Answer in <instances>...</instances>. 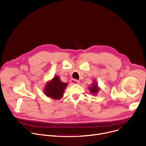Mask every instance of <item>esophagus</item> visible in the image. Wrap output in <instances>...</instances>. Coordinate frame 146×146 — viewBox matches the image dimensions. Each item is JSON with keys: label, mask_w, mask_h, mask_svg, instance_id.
<instances>
[{"label": "esophagus", "mask_w": 146, "mask_h": 146, "mask_svg": "<svg viewBox=\"0 0 146 146\" xmlns=\"http://www.w3.org/2000/svg\"><path fill=\"white\" fill-rule=\"evenodd\" d=\"M70 82L72 83V84H79L80 81L77 80H76V79H72L70 80Z\"/></svg>", "instance_id": "1"}]
</instances>
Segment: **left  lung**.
<instances>
[{"mask_svg":"<svg viewBox=\"0 0 146 146\" xmlns=\"http://www.w3.org/2000/svg\"><path fill=\"white\" fill-rule=\"evenodd\" d=\"M89 90L91 94L94 95H96L97 93L99 91L100 88L98 87V83L95 81V80H94V81L92 82V84H91V87H89Z\"/></svg>","mask_w":146,"mask_h":146,"instance_id":"8db88e82","label":"left lung"}]
</instances>
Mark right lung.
I'll list each match as a JSON object with an SVG mask.
<instances>
[{"label":"right lung","mask_w":146,"mask_h":146,"mask_svg":"<svg viewBox=\"0 0 146 146\" xmlns=\"http://www.w3.org/2000/svg\"><path fill=\"white\" fill-rule=\"evenodd\" d=\"M67 86V82H62L58 76H54L52 80L46 83L44 90V94L53 99H60L63 97L64 91Z\"/></svg>","instance_id":"add662e5"}]
</instances>
